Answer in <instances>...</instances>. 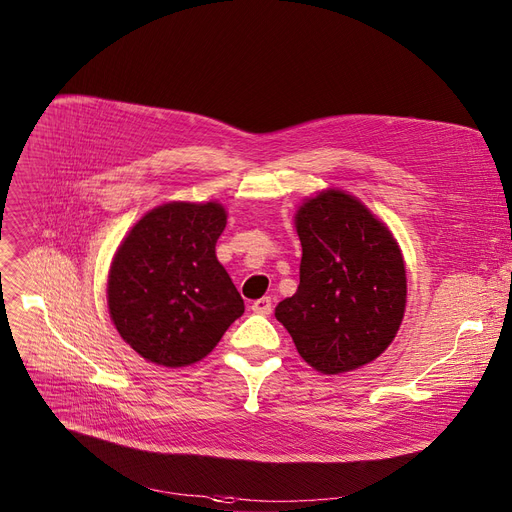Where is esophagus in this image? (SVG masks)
I'll use <instances>...</instances> for the list:
<instances>
[{
	"instance_id": "obj_1",
	"label": "esophagus",
	"mask_w": 512,
	"mask_h": 512,
	"mask_svg": "<svg viewBox=\"0 0 512 512\" xmlns=\"http://www.w3.org/2000/svg\"><path fill=\"white\" fill-rule=\"evenodd\" d=\"M251 311L257 315H269L271 311H274V304H271L269 296H263L251 304Z\"/></svg>"
}]
</instances>
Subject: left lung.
Returning <instances> with one entry per match:
<instances>
[{"label":"left lung","instance_id":"obj_1","mask_svg":"<svg viewBox=\"0 0 512 512\" xmlns=\"http://www.w3.org/2000/svg\"><path fill=\"white\" fill-rule=\"evenodd\" d=\"M300 284L276 306L298 354L323 374L379 358L405 311V265L393 234L344 191H325L296 214Z\"/></svg>","mask_w":512,"mask_h":512}]
</instances>
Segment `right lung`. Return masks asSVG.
<instances>
[{"label": "right lung", "instance_id": "add662e5", "mask_svg": "<svg viewBox=\"0 0 512 512\" xmlns=\"http://www.w3.org/2000/svg\"><path fill=\"white\" fill-rule=\"evenodd\" d=\"M220 203H166L121 243L109 274V313L148 362L179 368L206 358L245 302L216 259Z\"/></svg>", "mask_w": 512, "mask_h": 512}]
</instances>
